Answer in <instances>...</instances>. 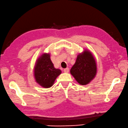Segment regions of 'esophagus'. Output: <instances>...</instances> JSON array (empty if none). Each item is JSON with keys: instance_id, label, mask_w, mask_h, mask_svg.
<instances>
[{"instance_id": "34e87169", "label": "esophagus", "mask_w": 128, "mask_h": 128, "mask_svg": "<svg viewBox=\"0 0 128 128\" xmlns=\"http://www.w3.org/2000/svg\"><path fill=\"white\" fill-rule=\"evenodd\" d=\"M64 72H69V68H64Z\"/></svg>"}]
</instances>
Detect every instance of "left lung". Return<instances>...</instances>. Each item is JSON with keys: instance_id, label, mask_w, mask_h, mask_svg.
I'll list each match as a JSON object with an SVG mask.
<instances>
[{"instance_id": "left-lung-1", "label": "left lung", "mask_w": 128, "mask_h": 128, "mask_svg": "<svg viewBox=\"0 0 128 128\" xmlns=\"http://www.w3.org/2000/svg\"><path fill=\"white\" fill-rule=\"evenodd\" d=\"M70 73L82 85L89 84L97 73V64L92 53L84 50L78 55L75 64L71 68Z\"/></svg>"}]
</instances>
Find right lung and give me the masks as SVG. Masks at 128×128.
<instances>
[{"mask_svg":"<svg viewBox=\"0 0 128 128\" xmlns=\"http://www.w3.org/2000/svg\"><path fill=\"white\" fill-rule=\"evenodd\" d=\"M60 73L61 70L54 67L49 54H44L37 60L34 68V76L36 82L42 87L48 88L52 86Z\"/></svg>","mask_w":128,"mask_h":128,"instance_id":"right-lung-1","label":"right lung"}]
</instances>
